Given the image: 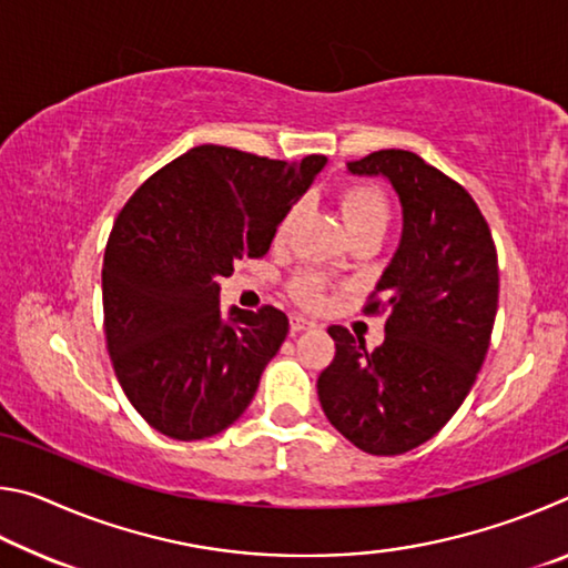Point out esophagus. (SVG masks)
Segmentation results:
<instances>
[{
  "mask_svg": "<svg viewBox=\"0 0 568 568\" xmlns=\"http://www.w3.org/2000/svg\"><path fill=\"white\" fill-rule=\"evenodd\" d=\"M315 328V321L305 318V315H291V333H303V331H311Z\"/></svg>",
  "mask_w": 568,
  "mask_h": 568,
  "instance_id": "1",
  "label": "esophagus"
}]
</instances>
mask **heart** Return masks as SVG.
Here are the masks:
<instances>
[{
    "label": "heart",
    "instance_id": "b5f03b06",
    "mask_svg": "<svg viewBox=\"0 0 568 568\" xmlns=\"http://www.w3.org/2000/svg\"><path fill=\"white\" fill-rule=\"evenodd\" d=\"M341 210H343V220H345V227H348V233H355V230H365V227L386 230L388 225V203L376 187H365V185L348 187L341 197ZM295 215H297V207H293L291 213L281 220V225H277V233H275L277 240H283L287 233H291ZM295 295L301 297L303 303L313 305L321 301V285L315 277H301L295 285Z\"/></svg>",
    "mask_w": 568,
    "mask_h": 568
}]
</instances>
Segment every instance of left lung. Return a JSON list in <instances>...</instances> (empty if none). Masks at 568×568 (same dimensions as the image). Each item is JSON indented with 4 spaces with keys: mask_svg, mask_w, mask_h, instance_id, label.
Wrapping results in <instances>:
<instances>
[{
    "mask_svg": "<svg viewBox=\"0 0 568 568\" xmlns=\"http://www.w3.org/2000/svg\"><path fill=\"white\" fill-rule=\"evenodd\" d=\"M348 175L388 180L403 233L376 283L383 303L368 305L388 307L386 341L368 353L331 325L318 400L353 446L398 456L434 438L474 386L498 307L496 247L474 197L413 152H373Z\"/></svg>",
    "mask_w": 568,
    "mask_h": 568,
    "instance_id": "obj_1",
    "label": "left lung"
}]
</instances>
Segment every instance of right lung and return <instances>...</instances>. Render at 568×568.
Wrapping results in <instances>:
<instances>
[{
    "label": "right lung",
    "mask_w": 568,
    "mask_h": 568,
    "mask_svg": "<svg viewBox=\"0 0 568 568\" xmlns=\"http://www.w3.org/2000/svg\"><path fill=\"white\" fill-rule=\"evenodd\" d=\"M325 162L200 145L158 170L114 220L102 263L108 351L124 396L162 436H217L253 400L287 315L273 305L225 313L220 277L271 250Z\"/></svg>",
    "instance_id": "add662e5"
}]
</instances>
